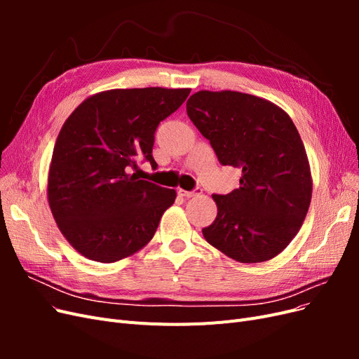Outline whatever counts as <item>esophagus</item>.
<instances>
[{
  "label": "esophagus",
  "mask_w": 359,
  "mask_h": 359,
  "mask_svg": "<svg viewBox=\"0 0 359 359\" xmlns=\"http://www.w3.org/2000/svg\"><path fill=\"white\" fill-rule=\"evenodd\" d=\"M202 193V190L201 189H196V190H193V191H186V190H182V189H180L178 190V194L180 196H184V198H193V196H198V194H201Z\"/></svg>",
  "instance_id": "1"
}]
</instances>
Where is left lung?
Wrapping results in <instances>:
<instances>
[{
  "label": "left lung",
  "instance_id": "left-lung-1",
  "mask_svg": "<svg viewBox=\"0 0 359 359\" xmlns=\"http://www.w3.org/2000/svg\"><path fill=\"white\" fill-rule=\"evenodd\" d=\"M187 115L222 165L243 169L240 189L212 194L217 217L202 229L205 240L241 264L276 257L311 202L310 163L295 124L273 102L229 90L194 93Z\"/></svg>",
  "mask_w": 359,
  "mask_h": 359
}]
</instances>
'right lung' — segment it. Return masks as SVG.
I'll list each match as a JSON object with an SVG mask.
<instances>
[{"label": "right lung", "instance_id": "add662e5", "mask_svg": "<svg viewBox=\"0 0 359 359\" xmlns=\"http://www.w3.org/2000/svg\"><path fill=\"white\" fill-rule=\"evenodd\" d=\"M190 88H130L93 94L62 124L48 172V202L76 252L102 264L144 248L177 191L139 180L137 160L153 158L160 121Z\"/></svg>", "mask_w": 359, "mask_h": 359}]
</instances>
